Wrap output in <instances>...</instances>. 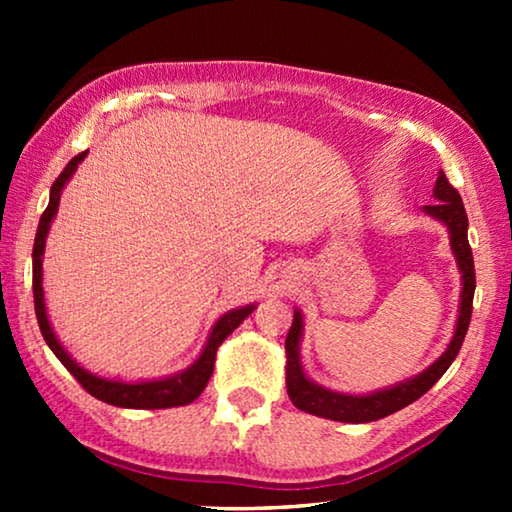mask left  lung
<instances>
[{"label":"left lung","mask_w":512,"mask_h":512,"mask_svg":"<svg viewBox=\"0 0 512 512\" xmlns=\"http://www.w3.org/2000/svg\"><path fill=\"white\" fill-rule=\"evenodd\" d=\"M438 202L426 205L424 209L431 216H436L450 228V240L452 251L457 256L459 270H461V307H459V321L454 338L447 347V352L433 363L431 368H426L422 375L412 377V380L391 387L387 391H377L370 396H345L328 391L319 384L310 382L300 368L298 361V342H300V328H303V319L300 312L293 314V324L286 333V391H289L291 403L298 410L310 412V415L335 419V422H349V424H363V422H375L394 412L403 410L405 405L415 403L417 398H422L433 384H436L447 368L452 366V361L457 359L461 345H464L468 324H471V312H473V293H475V268H473V251L468 244V216L461 202V195L450 181H447L445 172L438 174L436 188H433Z\"/></svg>","instance_id":"obj_1"}]
</instances>
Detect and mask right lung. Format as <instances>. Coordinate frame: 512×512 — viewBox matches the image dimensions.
I'll return each instance as SVG.
<instances>
[{"label":"right lung","instance_id":"right-lung-1","mask_svg":"<svg viewBox=\"0 0 512 512\" xmlns=\"http://www.w3.org/2000/svg\"><path fill=\"white\" fill-rule=\"evenodd\" d=\"M86 158V151L79 153L69 160L65 170L60 172V177L55 179V184L51 186V200H48V207L41 214L39 228H37V237H34V249H32V293H34V312H37V321L41 328V335H44L46 345L53 349V354L58 356L62 366H65L69 373L76 377V382L81 384L83 389L88 391L90 396H95L97 401H104L109 405H116V408H142V410H151V408H174V405H188L193 403L195 398L202 394V389L207 387L209 377L214 373V361H216V349L221 347V342L228 338L230 333L235 331L237 326L242 324L244 319L254 312V305L251 307H242V310H233L216 321L212 335H209L205 352L198 361L193 363L191 368L184 370L181 375L167 377V380H158V382H139V384H125V382H111V380H102V377L90 375L88 370H83L79 363H74L69 359V354L60 347L58 338L53 335V328L46 319V307H44V291H41V254H44V244H46V235L48 228H51V221L55 212H58V202H60V191L62 186L67 184L69 177H72L76 165Z\"/></svg>","mask_w":512,"mask_h":512}]
</instances>
